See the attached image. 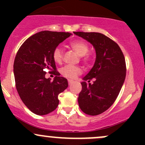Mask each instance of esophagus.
<instances>
[{"instance_id":"34e87169","label":"esophagus","mask_w":145,"mask_h":145,"mask_svg":"<svg viewBox=\"0 0 145 145\" xmlns=\"http://www.w3.org/2000/svg\"><path fill=\"white\" fill-rule=\"evenodd\" d=\"M68 82H69V85H71V83H72L73 82H74V81H73L72 80H70V79H69V80H68Z\"/></svg>"}]
</instances>
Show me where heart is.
I'll list each match as a JSON object with an SVG mask.
<instances>
[{
  "label": "heart",
  "mask_w": 145,
  "mask_h": 145,
  "mask_svg": "<svg viewBox=\"0 0 145 145\" xmlns=\"http://www.w3.org/2000/svg\"><path fill=\"white\" fill-rule=\"evenodd\" d=\"M69 45L71 49L78 56L81 57L83 61H84L85 62H87L90 60V57L87 55L89 50V48L86 42L81 40H74V41L71 42L69 43ZM52 57H53L54 61L57 63L60 64L62 62V60H63V50H62V48L61 47L58 46L55 48L53 53H52ZM60 72L61 74L66 78L73 79V78H76L78 75L81 74L82 69L78 67L67 65L61 69Z\"/></svg>",
  "instance_id": "1"
}]
</instances>
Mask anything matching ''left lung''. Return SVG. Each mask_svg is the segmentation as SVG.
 <instances>
[{
  "mask_svg": "<svg viewBox=\"0 0 145 145\" xmlns=\"http://www.w3.org/2000/svg\"><path fill=\"white\" fill-rule=\"evenodd\" d=\"M91 43L96 52L94 66L81 82L78 102L86 114L96 116L107 110L117 98L126 75L124 55L116 43L100 33L74 32ZM95 78L93 84L89 82Z\"/></svg>",
  "mask_w": 145,
  "mask_h": 145,
  "instance_id": "1",
  "label": "left lung"
}]
</instances>
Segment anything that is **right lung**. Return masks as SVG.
I'll return each instance as SVG.
<instances>
[{"label": "right lung", "instance_id": "right-lung-1", "mask_svg": "<svg viewBox=\"0 0 145 145\" xmlns=\"http://www.w3.org/2000/svg\"><path fill=\"white\" fill-rule=\"evenodd\" d=\"M71 33L43 31L24 42L16 55L14 75L16 88L28 109L37 115L53 112L59 105L58 95L68 87L67 78L56 71L52 53L55 48ZM56 76L52 82L46 79V70Z\"/></svg>", "mask_w": 145, "mask_h": 145}]
</instances>
